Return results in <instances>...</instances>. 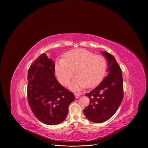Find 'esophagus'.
I'll return each mask as SVG.
<instances>
[{"label": "esophagus", "instance_id": "obj_1", "mask_svg": "<svg viewBox=\"0 0 148 148\" xmlns=\"http://www.w3.org/2000/svg\"><path fill=\"white\" fill-rule=\"evenodd\" d=\"M80 96V94L79 92H75V98H78Z\"/></svg>", "mask_w": 148, "mask_h": 148}]
</instances>
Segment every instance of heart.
Returning a JSON list of instances; mask_svg holds the SVG:
<instances>
[{
	"mask_svg": "<svg viewBox=\"0 0 148 148\" xmlns=\"http://www.w3.org/2000/svg\"><path fill=\"white\" fill-rule=\"evenodd\" d=\"M106 69L107 60L103 56L84 49L68 51L64 59L57 60L55 64L57 76L64 86L69 85L75 71L77 76L70 87L76 90L95 86L102 79Z\"/></svg>",
	"mask_w": 148,
	"mask_h": 148,
	"instance_id": "b5f03b06",
	"label": "heart"
}]
</instances>
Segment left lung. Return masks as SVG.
Segmentation results:
<instances>
[{"label": "left lung", "mask_w": 148, "mask_h": 148, "mask_svg": "<svg viewBox=\"0 0 148 148\" xmlns=\"http://www.w3.org/2000/svg\"><path fill=\"white\" fill-rule=\"evenodd\" d=\"M108 60V74L94 90L86 94L90 99L84 110L87 118L95 123L108 121L116 112L123 98V78L121 69L114 56L103 51Z\"/></svg>", "instance_id": "8db88e82"}]
</instances>
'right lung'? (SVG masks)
Wrapping results in <instances>:
<instances>
[{"label": "right lung", "instance_id": "add662e5", "mask_svg": "<svg viewBox=\"0 0 148 148\" xmlns=\"http://www.w3.org/2000/svg\"><path fill=\"white\" fill-rule=\"evenodd\" d=\"M54 70V62L43 53L32 63L27 74L29 106L40 121L49 125L66 119L69 105L75 99L74 93L56 79Z\"/></svg>", "mask_w": 148, "mask_h": 148}]
</instances>
